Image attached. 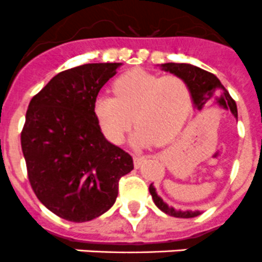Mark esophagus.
Masks as SVG:
<instances>
[{"label":"esophagus","instance_id":"obj_1","mask_svg":"<svg viewBox=\"0 0 262 262\" xmlns=\"http://www.w3.org/2000/svg\"><path fill=\"white\" fill-rule=\"evenodd\" d=\"M145 160H147V156H142V155H135V156H134V165H135V168H140V165L144 163Z\"/></svg>","mask_w":262,"mask_h":262}]
</instances>
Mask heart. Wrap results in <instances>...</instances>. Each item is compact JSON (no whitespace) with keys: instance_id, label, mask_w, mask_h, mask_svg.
<instances>
[{"instance_id":"b5f03b06","label":"heart","mask_w":262,"mask_h":262,"mask_svg":"<svg viewBox=\"0 0 262 262\" xmlns=\"http://www.w3.org/2000/svg\"><path fill=\"white\" fill-rule=\"evenodd\" d=\"M114 97L101 94L94 99L93 113L108 142L119 145L133 126L138 124L133 144L144 147L166 142L185 123L191 106L186 81L174 75L134 69L113 84Z\"/></svg>"}]
</instances>
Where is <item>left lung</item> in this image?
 Returning <instances> with one entry per match:
<instances>
[{
    "mask_svg": "<svg viewBox=\"0 0 262 262\" xmlns=\"http://www.w3.org/2000/svg\"><path fill=\"white\" fill-rule=\"evenodd\" d=\"M160 68L186 81V84L189 85V89H190L191 102H193L194 108L196 111H201L209 103H216L224 110H230L233 117L237 119V107H236L235 101L215 75L205 71V69H201L195 66H191V64H184V62L182 64L165 62V64H161ZM149 193H151L155 205L161 211L170 215V216L194 217L201 214V211H198V210H195V211H191V210L182 211V210H176L172 206H168L161 196L157 195L154 184L149 185Z\"/></svg>",
    "mask_w": 262,
    "mask_h": 262,
    "instance_id": "1",
    "label": "left lung"
}]
</instances>
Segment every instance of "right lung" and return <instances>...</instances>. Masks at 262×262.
Here are the masks:
<instances>
[{"label": "right lung", "instance_id": "obj_1", "mask_svg": "<svg viewBox=\"0 0 262 262\" xmlns=\"http://www.w3.org/2000/svg\"><path fill=\"white\" fill-rule=\"evenodd\" d=\"M119 62H96L60 72L32 97L20 134L27 174L50 211L82 223L115 203L118 182L133 157L103 136L94 99Z\"/></svg>", "mask_w": 262, "mask_h": 262}]
</instances>
